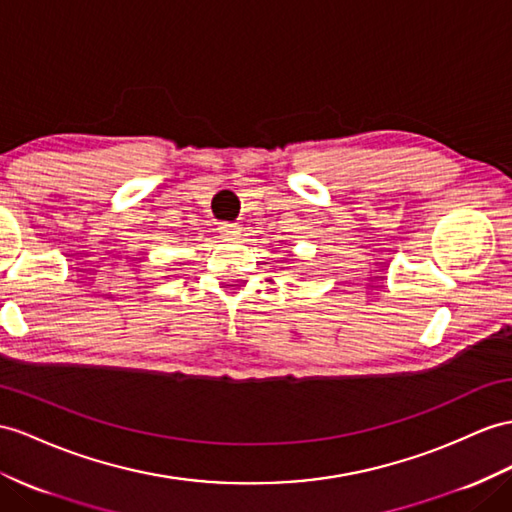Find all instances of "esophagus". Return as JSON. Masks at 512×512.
I'll list each match as a JSON object with an SVG mask.
<instances>
[{
	"instance_id": "34e87169",
	"label": "esophagus",
	"mask_w": 512,
	"mask_h": 512,
	"mask_svg": "<svg viewBox=\"0 0 512 512\" xmlns=\"http://www.w3.org/2000/svg\"><path fill=\"white\" fill-rule=\"evenodd\" d=\"M218 231L225 235L227 240H238L240 238V227L235 225V222H220Z\"/></svg>"
}]
</instances>
